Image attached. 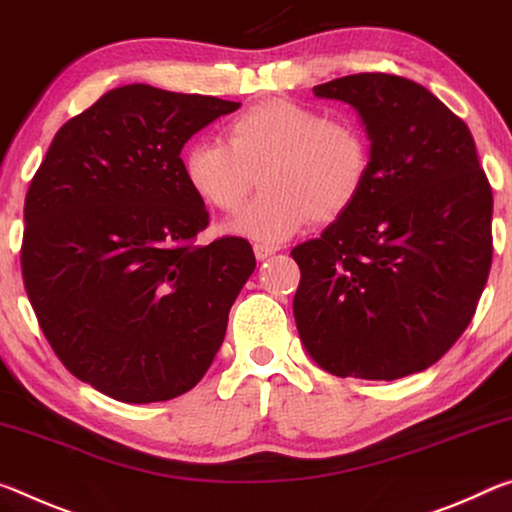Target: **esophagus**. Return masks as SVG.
Listing matches in <instances>:
<instances>
[{"label":"esophagus","instance_id":"obj_1","mask_svg":"<svg viewBox=\"0 0 512 512\" xmlns=\"http://www.w3.org/2000/svg\"><path fill=\"white\" fill-rule=\"evenodd\" d=\"M276 251H279V247H274V245H254V254L258 261H265L267 256L276 254Z\"/></svg>","mask_w":512,"mask_h":512}]
</instances>
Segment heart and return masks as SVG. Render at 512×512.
Instances as JSON below:
<instances>
[{
  "label": "heart",
  "mask_w": 512,
  "mask_h": 512,
  "mask_svg": "<svg viewBox=\"0 0 512 512\" xmlns=\"http://www.w3.org/2000/svg\"><path fill=\"white\" fill-rule=\"evenodd\" d=\"M370 138L349 117L265 99L226 124V142L197 140L181 158L183 179L199 201L238 211L261 172L265 188L224 229L265 245L288 240L308 220L349 211L370 177Z\"/></svg>",
  "instance_id": "1"
}]
</instances>
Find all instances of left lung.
Masks as SVG:
<instances>
[{
  "label": "left lung",
  "mask_w": 512,
  "mask_h": 512,
  "mask_svg": "<svg viewBox=\"0 0 512 512\" xmlns=\"http://www.w3.org/2000/svg\"><path fill=\"white\" fill-rule=\"evenodd\" d=\"M370 138L363 192L292 249L299 338L335 376L395 381L447 354L492 263V190L467 124L420 83L365 72L313 88Z\"/></svg>",
  "instance_id": "obj_1"
}]
</instances>
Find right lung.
<instances>
[{"mask_svg": "<svg viewBox=\"0 0 512 512\" xmlns=\"http://www.w3.org/2000/svg\"><path fill=\"white\" fill-rule=\"evenodd\" d=\"M238 102L147 83L65 122L24 201L22 276L49 345L77 379L152 404L201 381L256 258L242 238L195 245L204 201L181 149Z\"/></svg>", "mask_w": 512, "mask_h": 512, "instance_id": "right-lung-1", "label": "right lung"}]
</instances>
